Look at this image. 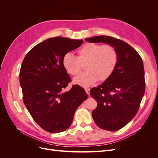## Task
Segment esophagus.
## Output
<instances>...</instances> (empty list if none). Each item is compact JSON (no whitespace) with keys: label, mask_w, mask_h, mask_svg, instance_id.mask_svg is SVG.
<instances>
[{"label":"esophagus","mask_w":158,"mask_h":158,"mask_svg":"<svg viewBox=\"0 0 158 158\" xmlns=\"http://www.w3.org/2000/svg\"><path fill=\"white\" fill-rule=\"evenodd\" d=\"M85 91L86 94L89 95V92H90V89L89 88H85Z\"/></svg>","instance_id":"34e87169"}]
</instances>
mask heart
Listing matches in <instances>:
<instances>
[{
    "label": "heart",
    "mask_w": 158,
    "mask_h": 158,
    "mask_svg": "<svg viewBox=\"0 0 158 158\" xmlns=\"http://www.w3.org/2000/svg\"><path fill=\"white\" fill-rule=\"evenodd\" d=\"M78 56L70 52L65 53L62 64L66 73L78 76L83 69L87 71L74 79V82L81 86L88 87L99 82H105L114 73L118 63V54L111 45L88 43L77 51Z\"/></svg>",
    "instance_id": "heart-1"
}]
</instances>
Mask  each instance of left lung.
Here are the masks:
<instances>
[{"mask_svg":"<svg viewBox=\"0 0 158 158\" xmlns=\"http://www.w3.org/2000/svg\"><path fill=\"white\" fill-rule=\"evenodd\" d=\"M90 43L113 46L118 54V63L113 75L89 94L98 106L92 111L97 126L104 130H120L135 117L145 93L144 64L137 51L125 41L99 35L85 39Z\"/></svg>","mask_w":158,"mask_h":158,"instance_id":"8db88e82","label":"left lung"}]
</instances>
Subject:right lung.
<instances>
[{
    "label": "right lung",
    "mask_w": 158,
    "mask_h": 158,
    "mask_svg": "<svg viewBox=\"0 0 158 158\" xmlns=\"http://www.w3.org/2000/svg\"><path fill=\"white\" fill-rule=\"evenodd\" d=\"M82 43L63 37L49 38L32 48L22 63L20 83L23 103L33 120L49 132L68 129L76 110L88 97L78 85L66 92L63 91L71 78L62 59Z\"/></svg>",
    "instance_id": "right-lung-1"
}]
</instances>
